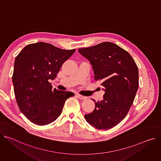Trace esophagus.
Instances as JSON below:
<instances>
[{
  "label": "esophagus",
  "mask_w": 161,
  "mask_h": 161,
  "mask_svg": "<svg viewBox=\"0 0 161 161\" xmlns=\"http://www.w3.org/2000/svg\"><path fill=\"white\" fill-rule=\"evenodd\" d=\"M76 96L77 97H78L80 99H82V100H84V99H85L86 98L85 96H83L80 95V94H76Z\"/></svg>",
  "instance_id": "1"
}]
</instances>
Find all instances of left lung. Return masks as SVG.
I'll use <instances>...</instances> for the list:
<instances>
[{"label":"left lung","mask_w":161,"mask_h":161,"mask_svg":"<svg viewBox=\"0 0 161 161\" xmlns=\"http://www.w3.org/2000/svg\"><path fill=\"white\" fill-rule=\"evenodd\" d=\"M78 52L90 61L94 80L101 82L104 91L103 99L94 101L95 109L85 119L97 129L112 128L125 117L133 103L139 86L138 68L127 52L113 42L80 48Z\"/></svg>","instance_id":"1"}]
</instances>
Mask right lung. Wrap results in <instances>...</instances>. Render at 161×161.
Segmentation results:
<instances>
[{
  "mask_svg": "<svg viewBox=\"0 0 161 161\" xmlns=\"http://www.w3.org/2000/svg\"><path fill=\"white\" fill-rule=\"evenodd\" d=\"M76 50H66L43 42L30 44L15 58L13 75L14 95L21 112L32 123L44 125L54 122L65 101L75 94L52 89L48 80Z\"/></svg>",
  "mask_w": 161,
  "mask_h": 161,
  "instance_id": "obj_1",
  "label": "right lung"
}]
</instances>
